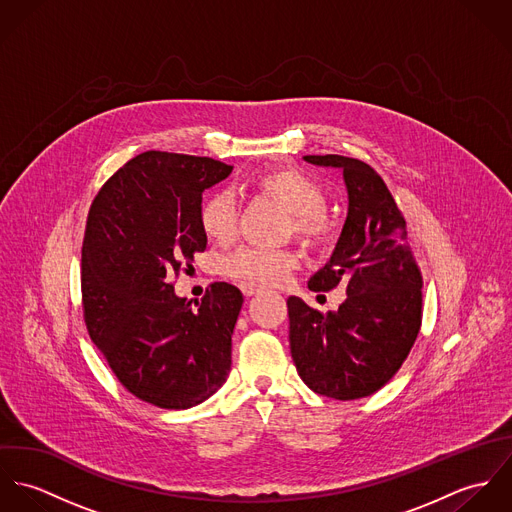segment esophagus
<instances>
[{"label":"esophagus","mask_w":512,"mask_h":512,"mask_svg":"<svg viewBox=\"0 0 512 512\" xmlns=\"http://www.w3.org/2000/svg\"><path fill=\"white\" fill-rule=\"evenodd\" d=\"M240 288H242V293H244L246 297H252V295L260 293V288H258V286H248V284H242Z\"/></svg>","instance_id":"34e87169"}]
</instances>
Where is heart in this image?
Wrapping results in <instances>:
<instances>
[{"mask_svg":"<svg viewBox=\"0 0 512 512\" xmlns=\"http://www.w3.org/2000/svg\"><path fill=\"white\" fill-rule=\"evenodd\" d=\"M252 187L280 203L288 213V234L313 250H323L337 240L339 226L325 213L323 185L295 167H272L252 179ZM199 226L217 244H228L236 234V205L230 193L215 191L199 207ZM299 258L290 248L240 246L224 258V274L248 286L282 284L297 268Z\"/></svg>","mask_w":512,"mask_h":512,"instance_id":"1","label":"heart"}]
</instances>
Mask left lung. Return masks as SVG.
Returning a JSON list of instances; mask_svg holds the SVG:
<instances>
[{
  "label": "left lung",
  "mask_w": 512,
  "mask_h": 512,
  "mask_svg": "<svg viewBox=\"0 0 512 512\" xmlns=\"http://www.w3.org/2000/svg\"><path fill=\"white\" fill-rule=\"evenodd\" d=\"M303 159L343 169L347 220L331 260L307 288L343 286L347 299L337 311L321 313L288 297L292 359L313 392L357 400L382 388L406 361L422 325V274L404 215L370 165L333 153Z\"/></svg>",
  "instance_id": "left-lung-1"
}]
</instances>
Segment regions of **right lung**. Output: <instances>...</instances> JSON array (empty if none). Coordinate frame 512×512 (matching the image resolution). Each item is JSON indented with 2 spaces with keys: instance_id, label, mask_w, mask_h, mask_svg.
Masks as SVG:
<instances>
[{
  "instance_id": "right-lung-1",
  "label": "right lung",
  "mask_w": 512,
  "mask_h": 512,
  "mask_svg": "<svg viewBox=\"0 0 512 512\" xmlns=\"http://www.w3.org/2000/svg\"><path fill=\"white\" fill-rule=\"evenodd\" d=\"M232 165L146 151L94 197L82 240V311L92 343L136 398L185 410L211 398L230 372L242 292L215 282L197 309L173 278L207 248L203 191Z\"/></svg>"
}]
</instances>
